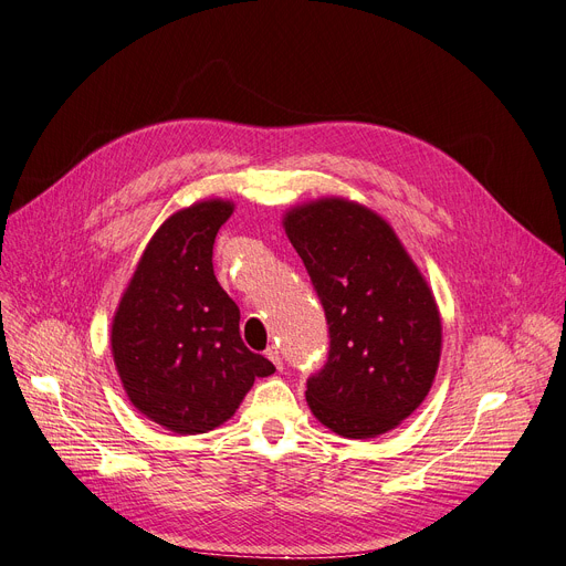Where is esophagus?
Segmentation results:
<instances>
[{"mask_svg": "<svg viewBox=\"0 0 566 566\" xmlns=\"http://www.w3.org/2000/svg\"><path fill=\"white\" fill-rule=\"evenodd\" d=\"M265 358L271 360L277 369H282V355H280L277 346H268V348H265Z\"/></svg>", "mask_w": 566, "mask_h": 566, "instance_id": "34e87169", "label": "esophagus"}]
</instances>
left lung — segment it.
Instances as JSON below:
<instances>
[{"mask_svg":"<svg viewBox=\"0 0 566 566\" xmlns=\"http://www.w3.org/2000/svg\"><path fill=\"white\" fill-rule=\"evenodd\" d=\"M328 323V358L307 378L321 424L374 438L418 408L440 360V314L390 224L360 203L321 199L284 218Z\"/></svg>","mask_w":566,"mask_h":566,"instance_id":"1","label":"left lung"}]
</instances>
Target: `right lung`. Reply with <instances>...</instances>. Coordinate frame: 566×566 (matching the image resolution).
<instances>
[{"mask_svg": "<svg viewBox=\"0 0 566 566\" xmlns=\"http://www.w3.org/2000/svg\"><path fill=\"white\" fill-rule=\"evenodd\" d=\"M231 213L220 199L174 213L146 245L112 323L128 399L181 436L227 422L254 378L275 371L243 344L241 310L213 271L216 235Z\"/></svg>", "mask_w": 566, "mask_h": 566, "instance_id": "right-lung-1", "label": "right lung"}]
</instances>
